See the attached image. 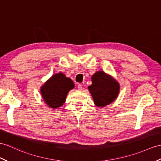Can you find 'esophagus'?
I'll list each match as a JSON object with an SVG mask.
<instances>
[{
	"instance_id": "esophagus-1",
	"label": "esophagus",
	"mask_w": 161,
	"mask_h": 161,
	"mask_svg": "<svg viewBox=\"0 0 161 161\" xmlns=\"http://www.w3.org/2000/svg\"><path fill=\"white\" fill-rule=\"evenodd\" d=\"M82 89H83V86H82L80 84H79L78 85V91H81Z\"/></svg>"
}]
</instances>
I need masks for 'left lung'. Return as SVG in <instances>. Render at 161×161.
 <instances>
[{"mask_svg":"<svg viewBox=\"0 0 161 161\" xmlns=\"http://www.w3.org/2000/svg\"><path fill=\"white\" fill-rule=\"evenodd\" d=\"M92 84L88 89L94 104L104 107L111 104L118 96L120 85L114 78L104 71H97L92 76Z\"/></svg>","mask_w":161,"mask_h":161,"instance_id":"left-lung-1","label":"left lung"}]
</instances>
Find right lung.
Listing matches in <instances>:
<instances>
[{
  "label": "right lung",
  "mask_w": 161,
  "mask_h": 161,
  "mask_svg": "<svg viewBox=\"0 0 161 161\" xmlns=\"http://www.w3.org/2000/svg\"><path fill=\"white\" fill-rule=\"evenodd\" d=\"M74 88L71 78L64 74L57 73L46 81L40 89L42 98L50 108H57L64 104L70 90Z\"/></svg>",
  "instance_id": "1"
}]
</instances>
